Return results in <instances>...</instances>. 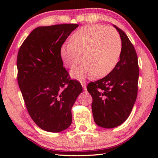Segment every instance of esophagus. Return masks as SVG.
<instances>
[{
  "label": "esophagus",
  "instance_id": "34e87169",
  "mask_svg": "<svg viewBox=\"0 0 158 158\" xmlns=\"http://www.w3.org/2000/svg\"><path fill=\"white\" fill-rule=\"evenodd\" d=\"M81 85L83 87V89L84 90H86V85H85V82H81Z\"/></svg>",
  "mask_w": 158,
  "mask_h": 158
}]
</instances>
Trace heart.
Wrapping results in <instances>:
<instances>
[{
	"mask_svg": "<svg viewBox=\"0 0 158 158\" xmlns=\"http://www.w3.org/2000/svg\"><path fill=\"white\" fill-rule=\"evenodd\" d=\"M121 49V37L114 29L88 25L72 35L70 43L62 44L60 56L66 68H73L84 55L85 62L70 73L74 79L84 81L108 74L118 62Z\"/></svg>",
	"mask_w": 158,
	"mask_h": 158,
	"instance_id": "obj_1",
	"label": "heart"
}]
</instances>
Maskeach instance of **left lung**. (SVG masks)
I'll return each mask as SVG.
<instances>
[{
	"label": "left lung",
	"mask_w": 158,
	"mask_h": 158,
	"mask_svg": "<svg viewBox=\"0 0 158 158\" xmlns=\"http://www.w3.org/2000/svg\"><path fill=\"white\" fill-rule=\"evenodd\" d=\"M114 26L122 42L120 60L107 75L87 86L93 98L94 121L108 129L121 125L129 117L137 99L139 73L134 46L121 29Z\"/></svg>",
	"instance_id": "obj_1"
}]
</instances>
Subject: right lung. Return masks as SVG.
Listing matches in <instances>:
<instances>
[{"label": "right lung", "instance_id": "right-lung-1", "mask_svg": "<svg viewBox=\"0 0 158 158\" xmlns=\"http://www.w3.org/2000/svg\"><path fill=\"white\" fill-rule=\"evenodd\" d=\"M78 24L35 28L17 55V80L28 114L42 130L59 132L69 127L71 109L82 92L81 84L69 80L60 49Z\"/></svg>", "mask_w": 158, "mask_h": 158}]
</instances>
